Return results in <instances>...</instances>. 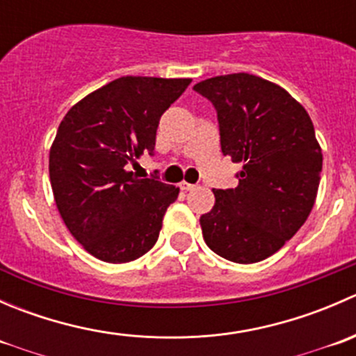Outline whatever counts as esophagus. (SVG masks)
<instances>
[{"label":"esophagus","instance_id":"esophagus-1","mask_svg":"<svg viewBox=\"0 0 356 356\" xmlns=\"http://www.w3.org/2000/svg\"><path fill=\"white\" fill-rule=\"evenodd\" d=\"M179 188L182 189V191H193V189L196 188L195 184H189V182H186V181H182L181 184H179Z\"/></svg>","mask_w":356,"mask_h":356}]
</instances>
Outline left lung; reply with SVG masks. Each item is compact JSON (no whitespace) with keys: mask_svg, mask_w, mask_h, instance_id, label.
<instances>
[{"mask_svg":"<svg viewBox=\"0 0 356 356\" xmlns=\"http://www.w3.org/2000/svg\"><path fill=\"white\" fill-rule=\"evenodd\" d=\"M193 89L217 110L222 153L243 163L238 188L213 189V208L200 217L203 239L225 260L257 264L281 250L314 208L322 172L314 124L286 89L245 72Z\"/></svg>","mask_w":356,"mask_h":356,"instance_id":"1","label":"left lung"}]
</instances>
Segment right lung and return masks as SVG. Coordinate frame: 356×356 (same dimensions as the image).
Instances as JSON below:
<instances>
[{"mask_svg": "<svg viewBox=\"0 0 356 356\" xmlns=\"http://www.w3.org/2000/svg\"><path fill=\"white\" fill-rule=\"evenodd\" d=\"M191 79H115L75 103L49 149V181L70 234L88 253L127 264L155 246L179 188L127 170L153 155L163 111Z\"/></svg>", "mask_w": 356, "mask_h": 356, "instance_id": "1", "label": "right lung"}]
</instances>
